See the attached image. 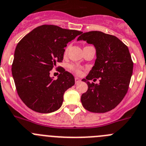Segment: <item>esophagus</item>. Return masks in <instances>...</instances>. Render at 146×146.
Wrapping results in <instances>:
<instances>
[{
	"label": "esophagus",
	"instance_id": "1",
	"mask_svg": "<svg viewBox=\"0 0 146 146\" xmlns=\"http://www.w3.org/2000/svg\"><path fill=\"white\" fill-rule=\"evenodd\" d=\"M80 81H81V80H80L78 78V77L75 78V82H76V84H78Z\"/></svg>",
	"mask_w": 146,
	"mask_h": 146
}]
</instances>
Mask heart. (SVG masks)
Segmentation results:
<instances>
[{
    "instance_id": "1",
    "label": "heart",
    "mask_w": 146,
    "mask_h": 146,
    "mask_svg": "<svg viewBox=\"0 0 146 146\" xmlns=\"http://www.w3.org/2000/svg\"><path fill=\"white\" fill-rule=\"evenodd\" d=\"M67 52H68V47H67V48L65 49V54H66ZM70 69H71V70H73V71H74L75 73H78V74H79V73H81V69H80L79 68H78V67L75 66V65H71V66H70Z\"/></svg>"
}]
</instances>
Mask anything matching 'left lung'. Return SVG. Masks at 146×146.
Returning a JSON list of instances; mask_svg holds the SVG:
<instances>
[{
    "instance_id": "8db88e82",
    "label": "left lung",
    "mask_w": 146,
    "mask_h": 146,
    "mask_svg": "<svg viewBox=\"0 0 146 146\" xmlns=\"http://www.w3.org/2000/svg\"><path fill=\"white\" fill-rule=\"evenodd\" d=\"M80 40L93 44L96 55L94 65L82 80L88 90L81 95V103L92 112H107L120 103L128 90L133 70L128 47L115 36L99 31L82 34ZM94 77L100 78L99 84H90Z\"/></svg>"
}]
</instances>
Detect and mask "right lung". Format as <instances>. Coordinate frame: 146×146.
Masks as SVG:
<instances>
[{"label":"right lung","instance_id":"add662e5","mask_svg":"<svg viewBox=\"0 0 146 146\" xmlns=\"http://www.w3.org/2000/svg\"><path fill=\"white\" fill-rule=\"evenodd\" d=\"M82 32L42 25L19 43L14 52L12 76L18 94L31 110L50 113L60 108L63 95L75 84L74 76L63 68L56 80L50 71L62 62L65 47Z\"/></svg>","mask_w":146,"mask_h":146}]
</instances>
